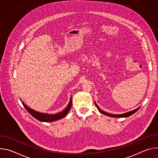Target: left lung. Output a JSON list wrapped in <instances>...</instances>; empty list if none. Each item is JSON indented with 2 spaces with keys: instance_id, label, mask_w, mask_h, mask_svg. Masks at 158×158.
<instances>
[{
  "instance_id": "obj_1",
  "label": "left lung",
  "mask_w": 158,
  "mask_h": 158,
  "mask_svg": "<svg viewBox=\"0 0 158 158\" xmlns=\"http://www.w3.org/2000/svg\"><path fill=\"white\" fill-rule=\"evenodd\" d=\"M95 104H96L97 108L98 109L99 111L101 112V113H102V114H104V115H106V116H110V117H113V118H127V117H129V116H131L132 114H133L134 113H135V112H136V111H138V110H139V109L140 108V107H138V108H137V109H134V110H131V111L126 112V113H124V114H112L107 113V112H106L102 110L101 109H99V107H98V106L97 105V104L96 103V102H95Z\"/></svg>"
}]
</instances>
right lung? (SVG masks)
Listing matches in <instances>:
<instances>
[{"instance_id": "right-lung-1", "label": "right lung", "mask_w": 158, "mask_h": 158, "mask_svg": "<svg viewBox=\"0 0 158 158\" xmlns=\"http://www.w3.org/2000/svg\"><path fill=\"white\" fill-rule=\"evenodd\" d=\"M22 104H23L24 107L26 109V110L29 112V113L34 118L36 119L39 120V121L41 122H52L55 121L57 120H59L60 119L63 118L65 117L68 112H69L71 106H72V99H71V96L70 98V101L68 104V105L67 106L66 108L62 112H59V113L55 114H45V113H41V112H39L37 111H35L30 107H29L27 106L25 104L24 102H22Z\"/></svg>"}]
</instances>
